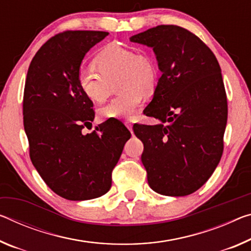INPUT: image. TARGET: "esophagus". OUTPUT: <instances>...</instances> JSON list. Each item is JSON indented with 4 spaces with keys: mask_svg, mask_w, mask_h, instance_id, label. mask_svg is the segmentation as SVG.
<instances>
[{
    "mask_svg": "<svg viewBox=\"0 0 251 251\" xmlns=\"http://www.w3.org/2000/svg\"><path fill=\"white\" fill-rule=\"evenodd\" d=\"M125 125L127 126V128H128L129 130H132L133 128V123L130 121H125Z\"/></svg>",
    "mask_w": 251,
    "mask_h": 251,
    "instance_id": "1",
    "label": "esophagus"
}]
</instances>
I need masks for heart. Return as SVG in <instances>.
<instances>
[{
	"label": "heart",
	"mask_w": 251,
	"mask_h": 251,
	"mask_svg": "<svg viewBox=\"0 0 251 251\" xmlns=\"http://www.w3.org/2000/svg\"><path fill=\"white\" fill-rule=\"evenodd\" d=\"M95 66L99 74L87 68L78 71L77 81L82 93L93 101L102 102L116 79V89L122 93L99 109L102 118H130L140 108L143 97L153 95L157 87V66L149 53L110 45L99 52Z\"/></svg>",
	"instance_id": "heart-1"
}]
</instances>
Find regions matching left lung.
<instances>
[{
	"label": "left lung",
	"instance_id": "8db88e82",
	"mask_svg": "<svg viewBox=\"0 0 251 251\" xmlns=\"http://www.w3.org/2000/svg\"><path fill=\"white\" fill-rule=\"evenodd\" d=\"M129 40L153 48L162 73L144 109L161 124L133 127L144 144L149 185L163 196H188L209 180L224 152L228 105L221 68L184 27L157 25Z\"/></svg>",
	"mask_w": 251,
	"mask_h": 251
}]
</instances>
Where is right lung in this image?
I'll return each mask as SVG.
<instances>
[{
	"mask_svg": "<svg viewBox=\"0 0 251 251\" xmlns=\"http://www.w3.org/2000/svg\"><path fill=\"white\" fill-rule=\"evenodd\" d=\"M104 31H65L48 40L32 59L23 95V125L30 158L46 184L71 201L104 196L130 132L119 121L83 134L95 118L93 101L77 74Z\"/></svg>",
	"mask_w": 251,
	"mask_h": 251,
	"instance_id": "add662e5",
	"label": "right lung"
}]
</instances>
